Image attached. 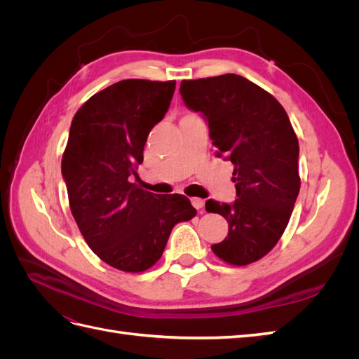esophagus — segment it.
<instances>
[{
	"mask_svg": "<svg viewBox=\"0 0 359 359\" xmlns=\"http://www.w3.org/2000/svg\"><path fill=\"white\" fill-rule=\"evenodd\" d=\"M190 201H191V205H193L194 208H196V210L203 208V203H205V201H203V199H201V198H191Z\"/></svg>",
	"mask_w": 359,
	"mask_h": 359,
	"instance_id": "34e87169",
	"label": "esophagus"
}]
</instances>
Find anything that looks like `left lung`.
Segmentation results:
<instances>
[{
  "label": "left lung",
  "mask_w": 359,
  "mask_h": 359,
  "mask_svg": "<svg viewBox=\"0 0 359 359\" xmlns=\"http://www.w3.org/2000/svg\"><path fill=\"white\" fill-rule=\"evenodd\" d=\"M180 93L208 124L215 156L235 166L236 199L205 203L229 223L212 252L236 266L256 262L283 235L299 193V145L289 116L269 93L233 73L182 81Z\"/></svg>",
  "instance_id": "1"
}]
</instances>
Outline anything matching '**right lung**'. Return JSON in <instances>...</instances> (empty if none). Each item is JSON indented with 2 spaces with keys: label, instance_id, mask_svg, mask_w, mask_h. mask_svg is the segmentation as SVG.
<instances>
[{
  "label": "right lung",
  "instance_id": "1",
  "mask_svg": "<svg viewBox=\"0 0 359 359\" xmlns=\"http://www.w3.org/2000/svg\"><path fill=\"white\" fill-rule=\"evenodd\" d=\"M175 83L119 81L94 94L70 126L61 172L72 214L93 252L126 273L153 266L173 226L196 215L182 194H154L130 181Z\"/></svg>",
  "mask_w": 359,
  "mask_h": 359
}]
</instances>
